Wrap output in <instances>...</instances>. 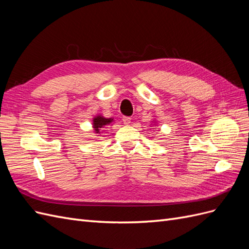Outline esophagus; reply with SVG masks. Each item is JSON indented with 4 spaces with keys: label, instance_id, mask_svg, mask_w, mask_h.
<instances>
[{
    "label": "esophagus",
    "instance_id": "obj_1",
    "mask_svg": "<svg viewBox=\"0 0 249 249\" xmlns=\"http://www.w3.org/2000/svg\"><path fill=\"white\" fill-rule=\"evenodd\" d=\"M123 122H124V124H131V117H129V116H124L123 117Z\"/></svg>",
    "mask_w": 249,
    "mask_h": 249
}]
</instances>
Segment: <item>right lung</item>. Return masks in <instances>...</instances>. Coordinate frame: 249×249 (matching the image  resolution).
<instances>
[{"label":"right lung","mask_w":249,"mask_h":249,"mask_svg":"<svg viewBox=\"0 0 249 249\" xmlns=\"http://www.w3.org/2000/svg\"><path fill=\"white\" fill-rule=\"evenodd\" d=\"M113 122L112 118H105L103 116H96L93 118V129L96 134H100V129L105 125H108Z\"/></svg>","instance_id":"add662e5"}]
</instances>
